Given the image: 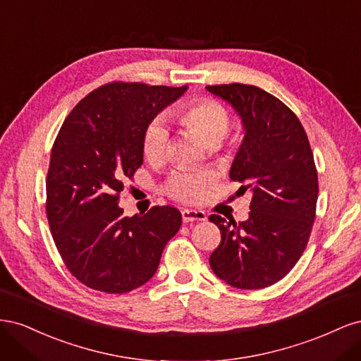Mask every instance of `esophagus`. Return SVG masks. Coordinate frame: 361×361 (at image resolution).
I'll return each instance as SVG.
<instances>
[{
    "instance_id": "obj_1",
    "label": "esophagus",
    "mask_w": 361,
    "mask_h": 361,
    "mask_svg": "<svg viewBox=\"0 0 361 361\" xmlns=\"http://www.w3.org/2000/svg\"><path fill=\"white\" fill-rule=\"evenodd\" d=\"M182 220L183 223L206 221V214L203 211H195V209H182Z\"/></svg>"
}]
</instances>
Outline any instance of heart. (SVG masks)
I'll return each mask as SVG.
<instances>
[{
	"label": "heart",
	"instance_id": "1",
	"mask_svg": "<svg viewBox=\"0 0 361 361\" xmlns=\"http://www.w3.org/2000/svg\"><path fill=\"white\" fill-rule=\"evenodd\" d=\"M178 123L200 140L204 146H215L220 143L231 126V117L226 108L214 99L200 97L179 105L173 111ZM169 145V130L161 120H154L145 130L143 154L155 162L166 155ZM214 178L209 173H176L170 179L167 190L171 197L180 202L194 203L204 197L206 190Z\"/></svg>",
	"mask_w": 361,
	"mask_h": 361
}]
</instances>
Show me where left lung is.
Segmentation results:
<instances>
[{
  "instance_id": "1",
  "label": "left lung",
  "mask_w": 361,
  "mask_h": 361,
  "mask_svg": "<svg viewBox=\"0 0 361 361\" xmlns=\"http://www.w3.org/2000/svg\"><path fill=\"white\" fill-rule=\"evenodd\" d=\"M233 106L244 140L231 179L250 190L248 220L211 215L221 243L209 257L216 277L238 289H262L285 277L309 243L318 202V171L307 134L276 96L247 84L207 85Z\"/></svg>"
}]
</instances>
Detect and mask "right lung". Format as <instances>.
Returning a JSON list of instances; mask_svg holds the SVG:
<instances>
[{"mask_svg":"<svg viewBox=\"0 0 361 361\" xmlns=\"http://www.w3.org/2000/svg\"><path fill=\"white\" fill-rule=\"evenodd\" d=\"M188 87L111 82L81 99L54 141L47 216L64 265L82 285L126 293L147 283L182 215L154 206L125 216L123 182L143 164V135L154 117Z\"/></svg>","mask_w":361,"mask_h":361,"instance_id":"add662e5","label":"right lung"}]
</instances>
